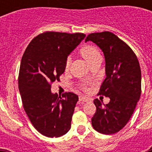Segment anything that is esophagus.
Returning <instances> with one entry per match:
<instances>
[{
  "label": "esophagus",
  "instance_id": "34e87169",
  "mask_svg": "<svg viewBox=\"0 0 152 152\" xmlns=\"http://www.w3.org/2000/svg\"><path fill=\"white\" fill-rule=\"evenodd\" d=\"M80 101L81 102H84L89 101V99L88 97H85V96H80Z\"/></svg>",
  "mask_w": 152,
  "mask_h": 152
}]
</instances>
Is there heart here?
I'll list each match as a JSON object with an SVG mask.
<instances>
[{
  "mask_svg": "<svg viewBox=\"0 0 152 152\" xmlns=\"http://www.w3.org/2000/svg\"><path fill=\"white\" fill-rule=\"evenodd\" d=\"M80 53L81 55H82V57H83L88 63H91L93 60H95V58H97V57H101L100 53L99 52L97 48L95 47V46H90V45L83 46V48L81 49ZM70 62H71V59L69 57V58L66 60V62H65V68H66V69H68L69 67V65H70Z\"/></svg>",
  "mask_w": 152,
  "mask_h": 152,
  "instance_id": "obj_1",
  "label": "heart"
}]
</instances>
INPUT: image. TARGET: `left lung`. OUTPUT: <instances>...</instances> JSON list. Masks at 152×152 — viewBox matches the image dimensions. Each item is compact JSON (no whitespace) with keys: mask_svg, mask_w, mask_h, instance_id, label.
Instances as JSON below:
<instances>
[{"mask_svg":"<svg viewBox=\"0 0 152 152\" xmlns=\"http://www.w3.org/2000/svg\"><path fill=\"white\" fill-rule=\"evenodd\" d=\"M91 41L103 52L106 79L99 95L110 98L108 104L94 100L96 112L91 124L102 134H113L122 129L129 121L141 94V71L137 56L127 44L110 31L88 34L85 42Z\"/></svg>","mask_w":152,"mask_h":152,"instance_id":"left-lung-1","label":"left lung"}]
</instances>
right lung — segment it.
Masks as SVG:
<instances>
[{
  "label": "right lung",
  "mask_w": 152,
  "mask_h": 152,
  "mask_svg": "<svg viewBox=\"0 0 152 152\" xmlns=\"http://www.w3.org/2000/svg\"><path fill=\"white\" fill-rule=\"evenodd\" d=\"M85 36L45 32L32 39L23 55L19 73L23 106L33 126L43 136L61 137L71 128L78 95L66 92L61 98L51 92V83L59 80L68 56Z\"/></svg>",
  "instance_id": "add662e5"
}]
</instances>
